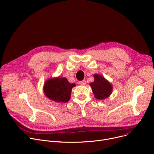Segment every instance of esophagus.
<instances>
[{
  "label": "esophagus",
  "mask_w": 154,
  "mask_h": 154,
  "mask_svg": "<svg viewBox=\"0 0 154 154\" xmlns=\"http://www.w3.org/2000/svg\"><path fill=\"white\" fill-rule=\"evenodd\" d=\"M79 83V84H80V85H85L86 84V81H85V80H84L80 81Z\"/></svg>",
  "instance_id": "34e87169"
}]
</instances>
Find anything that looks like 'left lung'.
Segmentation results:
<instances>
[{
  "mask_svg": "<svg viewBox=\"0 0 154 154\" xmlns=\"http://www.w3.org/2000/svg\"><path fill=\"white\" fill-rule=\"evenodd\" d=\"M95 80L90 85L95 97L98 100H103L108 98L112 91V86L109 82L100 75H94Z\"/></svg>",
  "mask_w": 154,
  "mask_h": 154,
  "instance_id": "8db88e82",
  "label": "left lung"
}]
</instances>
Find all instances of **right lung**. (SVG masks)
<instances>
[{"label":"right lung","instance_id":"1","mask_svg":"<svg viewBox=\"0 0 154 154\" xmlns=\"http://www.w3.org/2000/svg\"><path fill=\"white\" fill-rule=\"evenodd\" d=\"M75 84H70L66 78L57 77L49 79L44 85L45 95L56 102H67L70 98L72 88Z\"/></svg>","mask_w":154,"mask_h":154}]
</instances>
